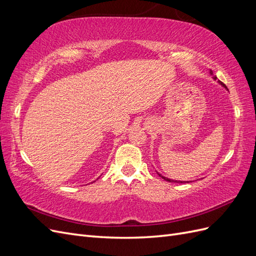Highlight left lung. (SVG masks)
Wrapping results in <instances>:
<instances>
[{
  "label": "left lung",
  "instance_id": "8db88e82",
  "mask_svg": "<svg viewBox=\"0 0 256 256\" xmlns=\"http://www.w3.org/2000/svg\"><path fill=\"white\" fill-rule=\"evenodd\" d=\"M210 74L212 76V72H210ZM214 80L216 79V76H214ZM219 83H220L221 85H223V86H224V88H226V85H224V84H223V83H222V82H221L220 80H219ZM158 175H159L160 177H162V178H164V180H166V182H178V180H168V178H166V177H164V176H162V175H161V174H159V173H158Z\"/></svg>",
  "mask_w": 256,
  "mask_h": 256
}]
</instances>
